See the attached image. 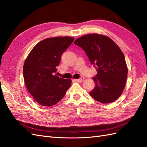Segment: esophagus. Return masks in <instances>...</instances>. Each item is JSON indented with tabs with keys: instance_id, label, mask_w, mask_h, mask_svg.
Returning a JSON list of instances; mask_svg holds the SVG:
<instances>
[{
	"instance_id": "1",
	"label": "esophagus",
	"mask_w": 147,
	"mask_h": 147,
	"mask_svg": "<svg viewBox=\"0 0 147 147\" xmlns=\"http://www.w3.org/2000/svg\"><path fill=\"white\" fill-rule=\"evenodd\" d=\"M84 79V78L83 77H81V78H80L78 79H76V80H76L78 82H79V83H82V82H83Z\"/></svg>"
}]
</instances>
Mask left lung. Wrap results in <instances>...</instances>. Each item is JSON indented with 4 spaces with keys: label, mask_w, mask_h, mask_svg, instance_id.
Returning a JSON list of instances; mask_svg holds the SVG:
<instances>
[{
    "label": "left lung",
    "mask_w": 147,
    "mask_h": 147,
    "mask_svg": "<svg viewBox=\"0 0 147 147\" xmlns=\"http://www.w3.org/2000/svg\"><path fill=\"white\" fill-rule=\"evenodd\" d=\"M85 51L97 74L90 96L101 103L116 100L125 86L128 70L124 54L112 39L104 35H83L74 42Z\"/></svg>",
    "instance_id": "1"
}]
</instances>
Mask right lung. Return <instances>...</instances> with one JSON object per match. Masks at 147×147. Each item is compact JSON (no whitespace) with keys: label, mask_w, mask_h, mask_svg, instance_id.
<instances>
[{"label":"right lung","mask_w":147,"mask_h":147,"mask_svg":"<svg viewBox=\"0 0 147 147\" xmlns=\"http://www.w3.org/2000/svg\"><path fill=\"white\" fill-rule=\"evenodd\" d=\"M71 37L48 38L31 50L23 66L24 83L37 103L44 107L55 105L63 98L72 80L54 75L61 55L74 42Z\"/></svg>","instance_id":"right-lung-1"}]
</instances>
